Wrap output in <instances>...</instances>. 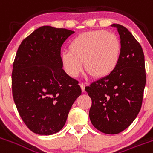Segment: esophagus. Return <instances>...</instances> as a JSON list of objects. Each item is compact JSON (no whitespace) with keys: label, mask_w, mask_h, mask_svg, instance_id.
<instances>
[{"label":"esophagus","mask_w":153,"mask_h":153,"mask_svg":"<svg viewBox=\"0 0 153 153\" xmlns=\"http://www.w3.org/2000/svg\"><path fill=\"white\" fill-rule=\"evenodd\" d=\"M79 85H80V88H81V89H82V91L84 92V91H85V84L83 83H80Z\"/></svg>","instance_id":"34e87169"}]
</instances>
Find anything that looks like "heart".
I'll return each instance as SVG.
<instances>
[{
    "mask_svg": "<svg viewBox=\"0 0 153 153\" xmlns=\"http://www.w3.org/2000/svg\"><path fill=\"white\" fill-rule=\"evenodd\" d=\"M70 50L62 51L64 69L71 77L86 70L93 76L102 78L116 69L121 56V42L113 33L106 30L85 32L71 41Z\"/></svg>",
    "mask_w": 153,
    "mask_h": 153,
    "instance_id": "heart-1",
    "label": "heart"
}]
</instances>
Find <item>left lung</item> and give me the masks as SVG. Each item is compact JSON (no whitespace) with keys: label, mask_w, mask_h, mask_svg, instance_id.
I'll use <instances>...</instances> for the list:
<instances>
[{"label":"left lung","mask_w":153,"mask_h":153,"mask_svg":"<svg viewBox=\"0 0 153 153\" xmlns=\"http://www.w3.org/2000/svg\"><path fill=\"white\" fill-rule=\"evenodd\" d=\"M121 42V56L112 73L94 81L85 90L92 99L93 125L107 134H116L131 125L143 102L146 84L144 54L127 28L113 24Z\"/></svg>","instance_id":"1"}]
</instances>
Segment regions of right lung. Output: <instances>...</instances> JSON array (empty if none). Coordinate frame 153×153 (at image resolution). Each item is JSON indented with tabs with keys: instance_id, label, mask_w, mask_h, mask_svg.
<instances>
[{
	"instance_id": "add662e5",
	"label": "right lung",
	"mask_w": 153,
	"mask_h": 153,
	"mask_svg": "<svg viewBox=\"0 0 153 153\" xmlns=\"http://www.w3.org/2000/svg\"><path fill=\"white\" fill-rule=\"evenodd\" d=\"M74 33L42 26L18 48L12 72L13 97L23 121L35 134L60 131L81 95L79 82L62 69L60 57V47Z\"/></svg>"
}]
</instances>
